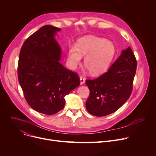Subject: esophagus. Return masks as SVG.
Wrapping results in <instances>:
<instances>
[{"mask_svg":"<svg viewBox=\"0 0 156 156\" xmlns=\"http://www.w3.org/2000/svg\"><path fill=\"white\" fill-rule=\"evenodd\" d=\"M80 79V83H81V85H83L85 83V78H83V76H81Z\"/></svg>","mask_w":156,"mask_h":156,"instance_id":"obj_1","label":"esophagus"}]
</instances>
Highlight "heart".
Here are the masks:
<instances>
[{"label": "heart", "mask_w": 156, "mask_h": 156, "mask_svg": "<svg viewBox=\"0 0 156 156\" xmlns=\"http://www.w3.org/2000/svg\"><path fill=\"white\" fill-rule=\"evenodd\" d=\"M116 53L114 44L109 40L95 36H85L77 41L76 47L69 48L68 62L76 69L84 57V64L92 75L104 71L111 63Z\"/></svg>", "instance_id": "obj_1"}]
</instances>
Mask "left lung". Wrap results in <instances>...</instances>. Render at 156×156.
I'll use <instances>...</instances> for the list:
<instances>
[{"instance_id":"obj_1","label":"left lung","mask_w":156,"mask_h":156,"mask_svg":"<svg viewBox=\"0 0 156 156\" xmlns=\"http://www.w3.org/2000/svg\"><path fill=\"white\" fill-rule=\"evenodd\" d=\"M137 62L130 47L109 70L94 80H86L90 95L86 102L88 112L95 116H105L116 111L132 92Z\"/></svg>"}]
</instances>
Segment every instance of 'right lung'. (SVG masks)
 <instances>
[{
  "label": "right lung",
  "instance_id": "obj_1",
  "mask_svg": "<svg viewBox=\"0 0 156 156\" xmlns=\"http://www.w3.org/2000/svg\"><path fill=\"white\" fill-rule=\"evenodd\" d=\"M60 28L45 25L24 42L18 64V81L30 107L52 115L62 110L64 97L80 84L77 73L59 62L61 49L54 38Z\"/></svg>",
  "mask_w": 156,
  "mask_h": 156
}]
</instances>
